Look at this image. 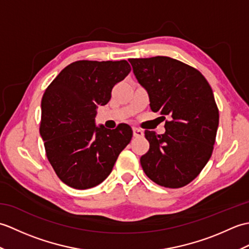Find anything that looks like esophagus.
I'll use <instances>...</instances> for the list:
<instances>
[{
	"label": "esophagus",
	"mask_w": 249,
	"mask_h": 249,
	"mask_svg": "<svg viewBox=\"0 0 249 249\" xmlns=\"http://www.w3.org/2000/svg\"><path fill=\"white\" fill-rule=\"evenodd\" d=\"M133 131H134V137H136V138H141V137H143V135H144L143 130L139 129V128L134 127Z\"/></svg>",
	"instance_id": "1"
}]
</instances>
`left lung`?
<instances>
[{
	"instance_id": "obj_1",
	"label": "left lung",
	"mask_w": 249,
	"mask_h": 249,
	"mask_svg": "<svg viewBox=\"0 0 249 249\" xmlns=\"http://www.w3.org/2000/svg\"><path fill=\"white\" fill-rule=\"evenodd\" d=\"M128 61L149 94L153 112L169 119L165 134L144 131L150 149L140 158L141 167L160 186L183 187L212 156L219 121L212 88L198 70L171 57Z\"/></svg>"
}]
</instances>
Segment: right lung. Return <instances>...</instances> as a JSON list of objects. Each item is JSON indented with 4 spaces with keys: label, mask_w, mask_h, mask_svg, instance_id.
Masks as SVG:
<instances>
[{
    "label": "right lung",
    "mask_w": 249,
    "mask_h": 249,
    "mask_svg": "<svg viewBox=\"0 0 249 249\" xmlns=\"http://www.w3.org/2000/svg\"><path fill=\"white\" fill-rule=\"evenodd\" d=\"M131 71L127 61L81 60L67 65L41 99L39 133L56 176L75 189L92 188L112 171L133 130L122 123L115 129L95 125L98 105Z\"/></svg>",
    "instance_id": "obj_1"
}]
</instances>
